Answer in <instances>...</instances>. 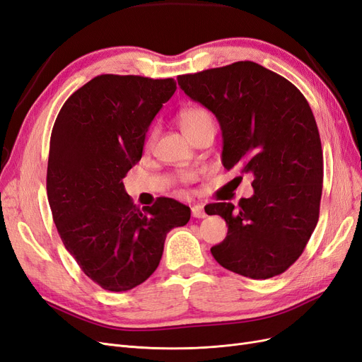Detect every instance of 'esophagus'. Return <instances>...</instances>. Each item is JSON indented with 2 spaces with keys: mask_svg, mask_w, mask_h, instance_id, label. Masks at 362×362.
<instances>
[{
  "mask_svg": "<svg viewBox=\"0 0 362 362\" xmlns=\"http://www.w3.org/2000/svg\"><path fill=\"white\" fill-rule=\"evenodd\" d=\"M191 211H192V216H195V218H206L207 216V214L204 212L203 204H194Z\"/></svg>",
  "mask_w": 362,
  "mask_h": 362,
  "instance_id": "34e87169",
  "label": "esophagus"
}]
</instances>
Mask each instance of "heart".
Returning a JSON list of instances; mask_svg holds the SVG:
<instances>
[{
	"mask_svg": "<svg viewBox=\"0 0 362 362\" xmlns=\"http://www.w3.org/2000/svg\"><path fill=\"white\" fill-rule=\"evenodd\" d=\"M179 124H180L182 132L188 138H191L198 131L206 129V127L215 129V120H214L212 112L203 107L183 108L179 112ZM155 135H156L155 129L148 134V138H147L148 144L153 141Z\"/></svg>",
	"mask_w": 362,
	"mask_h": 362,
	"instance_id": "1",
	"label": "heart"
}]
</instances>
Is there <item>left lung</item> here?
Returning <instances> with one entry per match:
<instances>
[{
    "label": "left lung",
    "mask_w": 362,
    "mask_h": 362,
    "mask_svg": "<svg viewBox=\"0 0 362 362\" xmlns=\"http://www.w3.org/2000/svg\"><path fill=\"white\" fill-rule=\"evenodd\" d=\"M177 83L218 119L223 165L254 177V195L240 198L236 207H204L228 226L212 255L226 269L254 279L286 272L316 228L322 198V143L307 99L290 81L254 62L179 75Z\"/></svg>",
    "instance_id": "left-lung-1"
}]
</instances>
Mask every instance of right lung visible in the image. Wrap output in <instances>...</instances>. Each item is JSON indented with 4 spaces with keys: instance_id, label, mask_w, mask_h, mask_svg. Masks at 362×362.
Listing matches in <instances>:
<instances>
[{
    "instance_id": "right-lung-1",
    "label": "right lung",
    "mask_w": 362,
    "mask_h": 362,
    "mask_svg": "<svg viewBox=\"0 0 362 362\" xmlns=\"http://www.w3.org/2000/svg\"><path fill=\"white\" fill-rule=\"evenodd\" d=\"M176 88L173 78L99 75L64 102L54 123L46 171L54 223L81 271L105 290L144 283L167 233L191 218L188 206L167 197L136 207L122 182Z\"/></svg>"
}]
</instances>
